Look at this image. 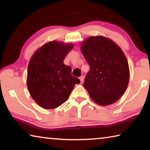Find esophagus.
<instances>
[{
    "mask_svg": "<svg viewBox=\"0 0 150 150\" xmlns=\"http://www.w3.org/2000/svg\"><path fill=\"white\" fill-rule=\"evenodd\" d=\"M79 79H80L81 83H83V81H84V77H83V76H81L79 77Z\"/></svg>",
    "mask_w": 150,
    "mask_h": 150,
    "instance_id": "obj_1",
    "label": "esophagus"
}]
</instances>
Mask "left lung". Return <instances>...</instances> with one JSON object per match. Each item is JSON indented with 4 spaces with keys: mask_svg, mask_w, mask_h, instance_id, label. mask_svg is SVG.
Wrapping results in <instances>:
<instances>
[{
    "mask_svg": "<svg viewBox=\"0 0 150 150\" xmlns=\"http://www.w3.org/2000/svg\"><path fill=\"white\" fill-rule=\"evenodd\" d=\"M81 50L90 66L83 85L91 99L101 106L115 103L125 93L130 78L128 63L122 50L102 35L85 40Z\"/></svg>",
    "mask_w": 150,
    "mask_h": 150,
    "instance_id": "8db88e82",
    "label": "left lung"
}]
</instances>
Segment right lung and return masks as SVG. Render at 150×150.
<instances>
[{
  "label": "right lung",
  "mask_w": 150,
  "mask_h": 150,
  "mask_svg": "<svg viewBox=\"0 0 150 150\" xmlns=\"http://www.w3.org/2000/svg\"><path fill=\"white\" fill-rule=\"evenodd\" d=\"M73 44L52 41L35 51L30 60L27 87L32 98L45 109H54L69 97L80 80L71 75V68L63 60Z\"/></svg>",
  "instance_id": "add662e5"
}]
</instances>
